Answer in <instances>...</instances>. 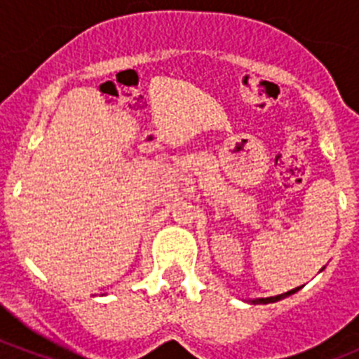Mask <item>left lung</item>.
<instances>
[{"instance_id":"1","label":"left lung","mask_w":359,"mask_h":359,"mask_svg":"<svg viewBox=\"0 0 359 359\" xmlns=\"http://www.w3.org/2000/svg\"><path fill=\"white\" fill-rule=\"evenodd\" d=\"M298 290H300V287H294V290L287 291V293L277 294V297H269V298H259V300H253V302H257V304H271V302H277V300H282V298H286V297H290V294L297 293Z\"/></svg>"}]
</instances>
